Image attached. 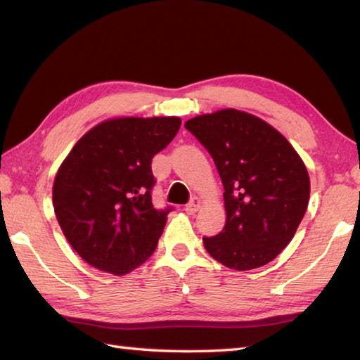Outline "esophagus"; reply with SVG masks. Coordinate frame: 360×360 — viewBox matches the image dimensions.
<instances>
[{
    "label": "esophagus",
    "mask_w": 360,
    "mask_h": 360,
    "mask_svg": "<svg viewBox=\"0 0 360 360\" xmlns=\"http://www.w3.org/2000/svg\"><path fill=\"white\" fill-rule=\"evenodd\" d=\"M200 206H202V200H200L198 197H193L191 202L186 205L184 211L187 212V214H195V212L200 210Z\"/></svg>",
    "instance_id": "esophagus-1"
}]
</instances>
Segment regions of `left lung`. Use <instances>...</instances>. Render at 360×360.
Masks as SVG:
<instances>
[{
  "label": "left lung",
  "mask_w": 360,
  "mask_h": 360,
  "mask_svg": "<svg viewBox=\"0 0 360 360\" xmlns=\"http://www.w3.org/2000/svg\"><path fill=\"white\" fill-rule=\"evenodd\" d=\"M186 129L216 163L227 221L203 236L212 259L231 270L271 262L294 238L309 200V176L300 155L265 120L238 109L197 115Z\"/></svg>",
  "instance_id": "8db88e82"
}]
</instances>
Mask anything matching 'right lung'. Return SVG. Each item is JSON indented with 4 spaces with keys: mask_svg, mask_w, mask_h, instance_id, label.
Instances as JSON below:
<instances>
[{
    "mask_svg": "<svg viewBox=\"0 0 360 360\" xmlns=\"http://www.w3.org/2000/svg\"><path fill=\"white\" fill-rule=\"evenodd\" d=\"M179 117H115L72 146L52 187L65 238L89 265L127 275L148 260L172 208L152 205V158L172 143Z\"/></svg>",
    "mask_w": 360,
    "mask_h": 360,
    "instance_id": "add662e5",
    "label": "right lung"
}]
</instances>
